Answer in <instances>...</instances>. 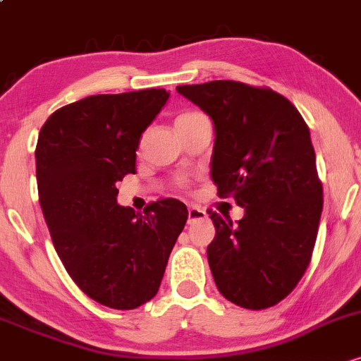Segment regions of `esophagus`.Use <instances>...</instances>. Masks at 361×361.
Wrapping results in <instances>:
<instances>
[{
  "label": "esophagus",
  "instance_id": "1",
  "mask_svg": "<svg viewBox=\"0 0 361 361\" xmlns=\"http://www.w3.org/2000/svg\"><path fill=\"white\" fill-rule=\"evenodd\" d=\"M206 218V212L202 208H197V206H191L188 209V224H196V221H201Z\"/></svg>",
  "mask_w": 361,
  "mask_h": 361
}]
</instances>
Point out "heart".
Returning <instances> with one entry per match:
<instances>
[{"instance_id": "heart-1", "label": "heart", "mask_w": 361, "mask_h": 361, "mask_svg": "<svg viewBox=\"0 0 361 361\" xmlns=\"http://www.w3.org/2000/svg\"><path fill=\"white\" fill-rule=\"evenodd\" d=\"M194 114H197V112H189V114H182V116L179 117V119H185V117H189V116H194ZM179 119H177V121H179Z\"/></svg>"}]
</instances>
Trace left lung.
Returning a JSON list of instances; mask_svg holds the SVG:
<instances>
[{"label":"left lung","mask_w":361,"mask_h":361,"mask_svg":"<svg viewBox=\"0 0 361 361\" xmlns=\"http://www.w3.org/2000/svg\"><path fill=\"white\" fill-rule=\"evenodd\" d=\"M180 95L212 117V179L244 218L208 212V262L226 300L261 310L288 297L309 266L322 213L310 131L295 105L271 88L216 80Z\"/></svg>","instance_id":"left-lung-1"}]
</instances>
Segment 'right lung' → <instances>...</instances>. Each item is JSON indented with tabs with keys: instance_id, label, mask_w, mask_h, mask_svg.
<instances>
[{
	"instance_id": "1",
	"label": "right lung",
	"mask_w": 361,
	"mask_h": 361,
	"mask_svg": "<svg viewBox=\"0 0 361 361\" xmlns=\"http://www.w3.org/2000/svg\"><path fill=\"white\" fill-rule=\"evenodd\" d=\"M169 97L164 88L92 95L61 107L39 133V201L52 244L80 290L111 309L155 297L188 220L172 197L143 213L117 204L116 184L135 172L140 137Z\"/></svg>"
}]
</instances>
